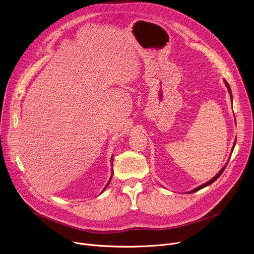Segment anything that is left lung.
Masks as SVG:
<instances>
[{
    "label": "left lung",
    "instance_id": "1",
    "mask_svg": "<svg viewBox=\"0 0 254 254\" xmlns=\"http://www.w3.org/2000/svg\"><path fill=\"white\" fill-rule=\"evenodd\" d=\"M224 82H225V85H226V87H227V89H228V91H229V93H230V97H231V100H232V92H231V89H230V86H229V84H228V82L226 81V80H224ZM235 144H236V142H234V146H233V148H232V152H233V150H234V147H235ZM226 166H227V164L220 170V172L214 177V178H212L210 181H207V182H205V183H203V184H201V186H199L198 188H196V189H194V190H192L191 191H189L188 193H192V192H195V191H197V190H201V189H203V188H205V187H207V186H210V184H212L213 182H215L220 176H221V174L223 173V171L225 170V168H226Z\"/></svg>",
    "mask_w": 254,
    "mask_h": 254
}]
</instances>
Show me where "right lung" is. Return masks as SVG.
I'll return each mask as SVG.
<instances>
[{"label": "right lung", "instance_id": "1", "mask_svg": "<svg viewBox=\"0 0 254 254\" xmlns=\"http://www.w3.org/2000/svg\"><path fill=\"white\" fill-rule=\"evenodd\" d=\"M111 160H112V158H111ZM111 177H112V175H111ZM111 177H110V179H109V181H108V182H107V184H106V187H105V188H104V190H105V189H106V188H107V187H108V184H109V182H110V180H111Z\"/></svg>", "mask_w": 254, "mask_h": 254}]
</instances>
